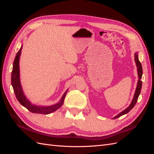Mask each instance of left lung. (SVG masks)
Masks as SVG:
<instances>
[{"mask_svg":"<svg viewBox=\"0 0 154 154\" xmlns=\"http://www.w3.org/2000/svg\"><path fill=\"white\" fill-rule=\"evenodd\" d=\"M134 60H135V62L136 63V67L137 69V74H138V81L137 83V87H136V91H135L134 97L132 100L131 103L130 104V105L127 107V109H125L122 112H121L120 113H119L118 115H116L115 117H114L112 119H116L119 118L120 116H122L124 114H127L128 112L132 110L133 109V107L136 105L137 103V101L138 99V97L140 94L141 93V87H142V82H141V78H142V75H143V69H142V66L141 62H139V58H138V53L136 52L134 54Z\"/></svg>","mask_w":154,"mask_h":154,"instance_id":"left-lung-1","label":"left lung"}]
</instances>
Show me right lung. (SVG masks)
I'll use <instances>...</instances> for the list:
<instances>
[{
    "label": "right lung",
    "mask_w": 154,
    "mask_h": 154,
    "mask_svg": "<svg viewBox=\"0 0 154 154\" xmlns=\"http://www.w3.org/2000/svg\"><path fill=\"white\" fill-rule=\"evenodd\" d=\"M23 45H21V48L18 51L15 60L13 64V70L11 72V85L13 88L14 92L16 96L17 99L20 102V103L24 106L27 109H28L32 113L42 114H49L53 112L58 110L60 107H61L63 105L65 97L68 91V89L65 92L63 95L62 96L61 99L57 103L49 105V106H42V105H36L32 104L31 101L27 98L24 94V91L22 90V87L20 83V67L19 61L21 54V51L22 49Z\"/></svg>",
    "instance_id": "right-lung-1"
}]
</instances>
